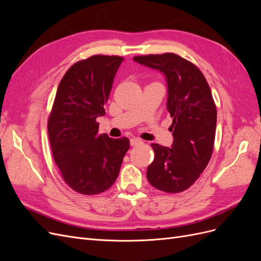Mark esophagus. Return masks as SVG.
<instances>
[{"label":"esophagus","mask_w":261,"mask_h":261,"mask_svg":"<svg viewBox=\"0 0 261 261\" xmlns=\"http://www.w3.org/2000/svg\"><path fill=\"white\" fill-rule=\"evenodd\" d=\"M141 144H143V140L139 139V138H132V139H130V145H132L133 147L139 146V145H141Z\"/></svg>","instance_id":"obj_1"}]
</instances>
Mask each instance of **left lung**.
I'll list each match as a JSON object with an SVG mask.
<instances>
[{
	"label": "left lung",
	"instance_id": "1",
	"mask_svg": "<svg viewBox=\"0 0 261 261\" xmlns=\"http://www.w3.org/2000/svg\"><path fill=\"white\" fill-rule=\"evenodd\" d=\"M133 60L164 75L167 109L173 118L171 148L151 145L154 160L147 170L148 181L162 192L180 193L199 177L213 151L217 109L210 87L199 68L177 54L143 55Z\"/></svg>",
	"mask_w": 261,
	"mask_h": 261
}]
</instances>
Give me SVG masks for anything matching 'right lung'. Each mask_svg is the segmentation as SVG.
<instances>
[{
    "label": "right lung",
    "instance_id": "1",
    "mask_svg": "<svg viewBox=\"0 0 261 261\" xmlns=\"http://www.w3.org/2000/svg\"><path fill=\"white\" fill-rule=\"evenodd\" d=\"M121 57L93 55L70 67L58 87L48 122L54 161L66 184L84 195L107 191L116 180L125 153L126 137L100 134L97 118L106 114Z\"/></svg>",
    "mask_w": 261,
    "mask_h": 261
}]
</instances>
